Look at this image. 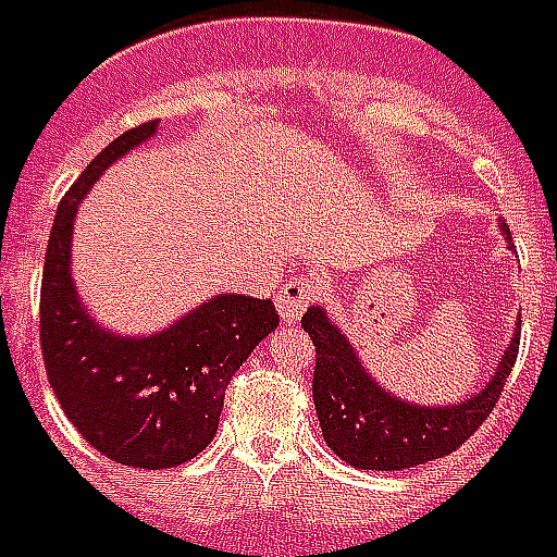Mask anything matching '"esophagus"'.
Masks as SVG:
<instances>
[{
	"label": "esophagus",
	"instance_id": "obj_1",
	"mask_svg": "<svg viewBox=\"0 0 557 557\" xmlns=\"http://www.w3.org/2000/svg\"><path fill=\"white\" fill-rule=\"evenodd\" d=\"M321 297V285L314 278H290L282 290H278V314L287 323H297L302 311L309 309L314 299Z\"/></svg>",
	"mask_w": 557,
	"mask_h": 557
}]
</instances>
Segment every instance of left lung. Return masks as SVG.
Instances as JSON below:
<instances>
[{"label": "left lung", "mask_w": 557, "mask_h": 557, "mask_svg": "<svg viewBox=\"0 0 557 557\" xmlns=\"http://www.w3.org/2000/svg\"><path fill=\"white\" fill-rule=\"evenodd\" d=\"M500 227L510 239L507 224ZM302 326L318 354L311 396L321 420L323 441L338 459L362 471H405L425 461L444 459L453 449H459L486 423V417L504 393V381L512 372V362L519 354V330H522L519 323L510 348L504 350L486 389H480L461 405L420 408L374 384L354 345L338 326H333L326 311L311 306L302 314Z\"/></svg>", "instance_id": "obj_1"}]
</instances>
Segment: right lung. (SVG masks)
<instances>
[{
    "label": "right lung",
    "mask_w": 557,
    "mask_h": 557,
    "mask_svg": "<svg viewBox=\"0 0 557 557\" xmlns=\"http://www.w3.org/2000/svg\"><path fill=\"white\" fill-rule=\"evenodd\" d=\"M159 122L116 137L62 197L41 275V354L62 411L86 444L128 468H176L215 437L224 389L278 326L270 299L212 297L144 338L108 333L74 290L71 234L83 195L113 161L149 140Z\"/></svg>",
    "instance_id": "right-lung-1"
}]
</instances>
